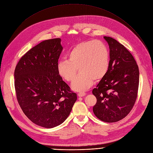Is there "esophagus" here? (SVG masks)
I'll return each instance as SVG.
<instances>
[{
	"label": "esophagus",
	"mask_w": 153,
	"mask_h": 153,
	"mask_svg": "<svg viewBox=\"0 0 153 153\" xmlns=\"http://www.w3.org/2000/svg\"><path fill=\"white\" fill-rule=\"evenodd\" d=\"M85 95V93L84 92H80L78 94V96L79 97H84Z\"/></svg>",
	"instance_id": "obj_1"
}]
</instances>
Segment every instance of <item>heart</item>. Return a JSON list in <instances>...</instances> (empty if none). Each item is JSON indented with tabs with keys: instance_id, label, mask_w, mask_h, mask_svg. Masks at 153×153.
Listing matches in <instances>:
<instances>
[{
	"instance_id": "b5f03b06",
	"label": "heart",
	"mask_w": 153,
	"mask_h": 153,
	"mask_svg": "<svg viewBox=\"0 0 153 153\" xmlns=\"http://www.w3.org/2000/svg\"><path fill=\"white\" fill-rule=\"evenodd\" d=\"M68 60H60L56 65L59 75L65 81L74 80L78 68L80 75L72 82L76 91H85L92 86L94 79L100 80L108 73L110 65V52L103 42L90 40L78 43L68 53Z\"/></svg>"
}]
</instances>
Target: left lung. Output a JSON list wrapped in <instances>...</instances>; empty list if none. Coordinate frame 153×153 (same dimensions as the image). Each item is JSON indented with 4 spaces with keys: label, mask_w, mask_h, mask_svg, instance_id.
Returning <instances> with one entry per match:
<instances>
[{
    "label": "left lung",
    "mask_w": 153,
    "mask_h": 153,
    "mask_svg": "<svg viewBox=\"0 0 153 153\" xmlns=\"http://www.w3.org/2000/svg\"><path fill=\"white\" fill-rule=\"evenodd\" d=\"M110 48L106 75L92 91L97 98L93 108L97 117L106 123L118 121L131 110L137 98L140 72L134 57L117 40L104 37Z\"/></svg>",
    "instance_id": "left-lung-1"
}]
</instances>
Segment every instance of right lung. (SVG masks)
<instances>
[{
	"mask_svg": "<svg viewBox=\"0 0 153 153\" xmlns=\"http://www.w3.org/2000/svg\"><path fill=\"white\" fill-rule=\"evenodd\" d=\"M62 50L60 39L43 41L21 58L14 71L22 110L31 121L43 128L61 125L77 100L57 73Z\"/></svg>",
	"mask_w": 153,
	"mask_h": 153,
	"instance_id": "1",
	"label": "right lung"
}]
</instances>
